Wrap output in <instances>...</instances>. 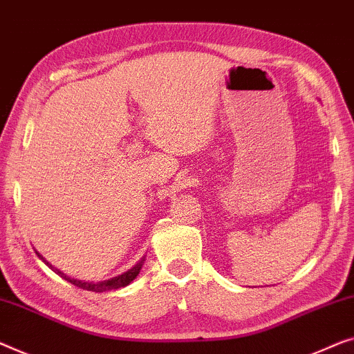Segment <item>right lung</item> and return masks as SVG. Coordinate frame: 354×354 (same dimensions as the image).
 Masks as SVG:
<instances>
[{
    "mask_svg": "<svg viewBox=\"0 0 354 354\" xmlns=\"http://www.w3.org/2000/svg\"><path fill=\"white\" fill-rule=\"evenodd\" d=\"M36 254H38L39 259L46 263L47 267L52 268L57 275H60L62 278H65L66 281H70L71 284H75V286L81 288V289H87V291H92V292H106V291H113V289H119V288H125L129 286V284L133 281V279L138 277V273L141 270V267H143V262H145V257L141 259L138 263H136L135 267H131L130 270L124 272L122 275H118V277H113L109 279H104V281H86V279H76V278H70L66 277L65 273H63L62 270H59V268H55L52 263L47 262L44 257H42L38 251H36Z\"/></svg>",
    "mask_w": 354,
    "mask_h": 354,
    "instance_id": "obj_1",
    "label": "right lung"
}]
</instances>
